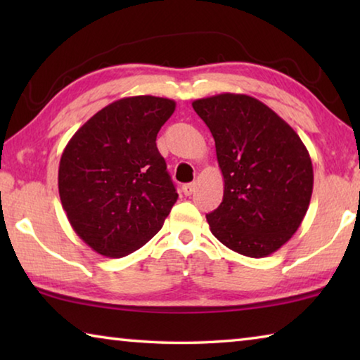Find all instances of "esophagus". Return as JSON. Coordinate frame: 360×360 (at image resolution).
I'll use <instances>...</instances> for the list:
<instances>
[{"label": "esophagus", "mask_w": 360, "mask_h": 360, "mask_svg": "<svg viewBox=\"0 0 360 360\" xmlns=\"http://www.w3.org/2000/svg\"><path fill=\"white\" fill-rule=\"evenodd\" d=\"M195 191V182H191V184H184L182 186V192H184V195H192Z\"/></svg>", "instance_id": "1"}]
</instances>
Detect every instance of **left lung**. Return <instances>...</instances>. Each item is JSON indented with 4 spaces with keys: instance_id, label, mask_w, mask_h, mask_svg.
<instances>
[{
    "instance_id": "1",
    "label": "left lung",
    "mask_w": 360,
    "mask_h": 360,
    "mask_svg": "<svg viewBox=\"0 0 360 360\" xmlns=\"http://www.w3.org/2000/svg\"><path fill=\"white\" fill-rule=\"evenodd\" d=\"M216 143L222 203L206 214L231 251L266 257L300 227L313 193L308 149L288 122L257 98L219 94L192 103Z\"/></svg>"
}]
</instances>
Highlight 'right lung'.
I'll return each instance as SVG.
<instances>
[{"label":"right lung","mask_w":360,"mask_h":360,"mask_svg":"<svg viewBox=\"0 0 360 360\" xmlns=\"http://www.w3.org/2000/svg\"><path fill=\"white\" fill-rule=\"evenodd\" d=\"M176 103L127 96L92 115L66 144L58 193L79 238L105 257H125L162 229L178 200L155 139Z\"/></svg>","instance_id":"right-lung-1"}]
</instances>
